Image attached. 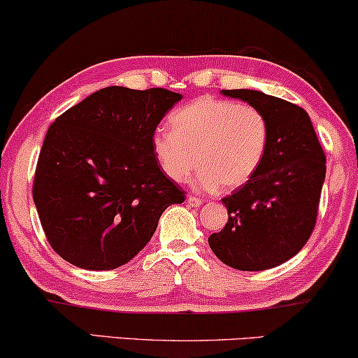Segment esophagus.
I'll return each mask as SVG.
<instances>
[{
    "mask_svg": "<svg viewBox=\"0 0 358 358\" xmlns=\"http://www.w3.org/2000/svg\"><path fill=\"white\" fill-rule=\"evenodd\" d=\"M187 202H189V206H192V207H201L202 206V199H199L196 196H189Z\"/></svg>",
    "mask_w": 358,
    "mask_h": 358,
    "instance_id": "34e87169",
    "label": "esophagus"
}]
</instances>
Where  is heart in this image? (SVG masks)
Returning <instances> with one entry per match:
<instances>
[{"label": "heart", "instance_id": "b5f03b06", "mask_svg": "<svg viewBox=\"0 0 358 358\" xmlns=\"http://www.w3.org/2000/svg\"><path fill=\"white\" fill-rule=\"evenodd\" d=\"M173 129L152 134V151L169 179L180 182L201 166L202 190H234L257 174L270 128L257 106L202 96L171 115Z\"/></svg>", "mask_w": 358, "mask_h": 358}]
</instances>
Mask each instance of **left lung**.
Masks as SVG:
<instances>
[{"label":"left lung","instance_id":"8db88e82","mask_svg":"<svg viewBox=\"0 0 358 358\" xmlns=\"http://www.w3.org/2000/svg\"><path fill=\"white\" fill-rule=\"evenodd\" d=\"M222 94L257 106L266 118L270 139L257 174L222 199L229 222L208 236V245L235 270H270L294 257L313 234L326 155L301 106L247 88Z\"/></svg>","mask_w":358,"mask_h":358}]
</instances>
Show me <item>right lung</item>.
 <instances>
[{"label":"right lung","mask_w":358,"mask_h":358,"mask_svg":"<svg viewBox=\"0 0 358 358\" xmlns=\"http://www.w3.org/2000/svg\"><path fill=\"white\" fill-rule=\"evenodd\" d=\"M182 95L106 87L50 124L32 199L54 252L83 270H115L141 252L185 192L152 151L157 124Z\"/></svg>","instance_id":"add662e5"}]
</instances>
